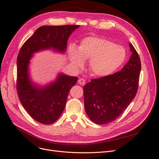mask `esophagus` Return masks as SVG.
<instances>
[{
    "mask_svg": "<svg viewBox=\"0 0 159 159\" xmlns=\"http://www.w3.org/2000/svg\"><path fill=\"white\" fill-rule=\"evenodd\" d=\"M78 82L79 84H80L81 85H84L85 84V80L84 79H83V78H80L78 80Z\"/></svg>",
    "mask_w": 159,
    "mask_h": 159,
    "instance_id": "34e87169",
    "label": "esophagus"
}]
</instances>
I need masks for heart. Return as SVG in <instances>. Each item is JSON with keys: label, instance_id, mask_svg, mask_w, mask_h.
Masks as SVG:
<instances>
[{"label": "heart", "instance_id": "b5f03b06", "mask_svg": "<svg viewBox=\"0 0 159 159\" xmlns=\"http://www.w3.org/2000/svg\"><path fill=\"white\" fill-rule=\"evenodd\" d=\"M72 65L80 69L84 61L89 59V70L98 77H105L113 73L125 62L127 53L125 48L109 40L97 36H88L81 40L77 49L68 48Z\"/></svg>", "mask_w": 159, "mask_h": 159}]
</instances>
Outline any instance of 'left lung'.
Returning a JSON list of instances; mask_svg holds the SVG:
<instances>
[{"mask_svg":"<svg viewBox=\"0 0 159 159\" xmlns=\"http://www.w3.org/2000/svg\"><path fill=\"white\" fill-rule=\"evenodd\" d=\"M129 46L132 55L121 70L93 79L84 87L85 110L94 123L104 125L115 120L136 96L141 61L131 43Z\"/></svg>","mask_w":159,"mask_h":159,"instance_id":"1","label":"left lung"}]
</instances>
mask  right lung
<instances>
[{
  "label": "right lung",
  "instance_id": "1",
  "mask_svg": "<svg viewBox=\"0 0 159 159\" xmlns=\"http://www.w3.org/2000/svg\"><path fill=\"white\" fill-rule=\"evenodd\" d=\"M80 25L42 26L25 42L17 59V91L24 108L36 121L52 124L65 109L70 90L78 77L60 73L55 81L39 86L31 80L29 73L30 60L34 53L52 49L64 53L68 38Z\"/></svg>",
  "mask_w": 159,
  "mask_h": 159
}]
</instances>
